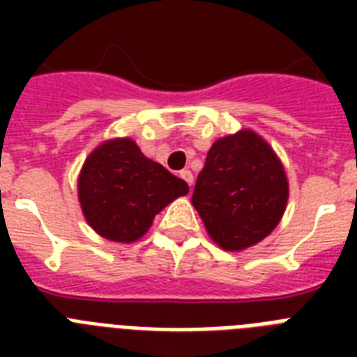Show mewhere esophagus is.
Returning a JSON list of instances; mask_svg holds the SVG:
<instances>
[{"label": "esophagus", "mask_w": 357, "mask_h": 357, "mask_svg": "<svg viewBox=\"0 0 357 357\" xmlns=\"http://www.w3.org/2000/svg\"><path fill=\"white\" fill-rule=\"evenodd\" d=\"M179 176L183 178L185 183L189 185V187H192V183H195V176H192V172H190V170H181V172H179Z\"/></svg>", "instance_id": "1"}]
</instances>
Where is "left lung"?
<instances>
[{
	"label": "left lung",
	"instance_id": "8db88e82",
	"mask_svg": "<svg viewBox=\"0 0 357 357\" xmlns=\"http://www.w3.org/2000/svg\"><path fill=\"white\" fill-rule=\"evenodd\" d=\"M289 185L280 159L265 140L244 129L217 140L196 179L192 206L218 246H254L276 228Z\"/></svg>",
	"mask_w": 357,
	"mask_h": 357
}]
</instances>
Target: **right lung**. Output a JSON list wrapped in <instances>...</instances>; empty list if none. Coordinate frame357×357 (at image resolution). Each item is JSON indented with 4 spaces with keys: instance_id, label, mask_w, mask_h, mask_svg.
I'll list each match as a JSON object with an SVG mask.
<instances>
[{
    "instance_id": "1",
    "label": "right lung",
    "mask_w": 357,
    "mask_h": 357,
    "mask_svg": "<svg viewBox=\"0 0 357 357\" xmlns=\"http://www.w3.org/2000/svg\"><path fill=\"white\" fill-rule=\"evenodd\" d=\"M77 189L86 222L98 234L133 243L162 207L189 192V185L144 157L131 139H114L89 155Z\"/></svg>"
}]
</instances>
